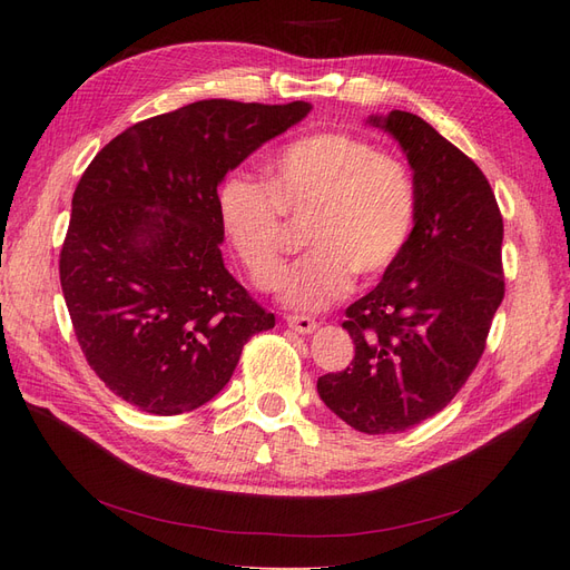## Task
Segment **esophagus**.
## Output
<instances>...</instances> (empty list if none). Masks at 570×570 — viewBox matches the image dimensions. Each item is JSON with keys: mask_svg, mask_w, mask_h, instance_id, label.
Wrapping results in <instances>:
<instances>
[{"mask_svg": "<svg viewBox=\"0 0 570 570\" xmlns=\"http://www.w3.org/2000/svg\"><path fill=\"white\" fill-rule=\"evenodd\" d=\"M285 321H287V325L292 327V331L299 333V335L314 333V331H316V325H318L314 318H308V316H292V314H289Z\"/></svg>", "mask_w": 570, "mask_h": 570, "instance_id": "34e87169", "label": "esophagus"}]
</instances>
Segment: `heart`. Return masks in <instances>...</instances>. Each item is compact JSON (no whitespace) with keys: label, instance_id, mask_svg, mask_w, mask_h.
I'll return each instance as SVG.
<instances>
[{"label":"heart","instance_id":"obj_1","mask_svg":"<svg viewBox=\"0 0 570 570\" xmlns=\"http://www.w3.org/2000/svg\"><path fill=\"white\" fill-rule=\"evenodd\" d=\"M216 209L223 235L258 289L281 283L289 223L304 220L312 247L283 281L285 304L316 312L344 297L354 273L373 281L406 249L419 216L411 168L366 137L308 132L281 147L266 183L233 174L220 183Z\"/></svg>","mask_w":570,"mask_h":570}]
</instances>
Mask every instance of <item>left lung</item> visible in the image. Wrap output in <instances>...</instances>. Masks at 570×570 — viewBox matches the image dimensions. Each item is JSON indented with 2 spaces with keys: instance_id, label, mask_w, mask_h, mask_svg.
Returning a JSON list of instances; mask_svg holds the SVG:
<instances>
[{
  "instance_id": "1",
  "label": "left lung",
  "mask_w": 570,
  "mask_h": 570,
  "mask_svg": "<svg viewBox=\"0 0 570 570\" xmlns=\"http://www.w3.org/2000/svg\"><path fill=\"white\" fill-rule=\"evenodd\" d=\"M371 124L392 132L419 185V216L396 264L347 306L352 364L318 377L325 406L366 435L435 416L485 352L504 299V220L485 174L416 114Z\"/></svg>"
}]
</instances>
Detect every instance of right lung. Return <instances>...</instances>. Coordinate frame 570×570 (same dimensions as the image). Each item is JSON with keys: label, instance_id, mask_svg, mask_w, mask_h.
I'll list each match as a JSON object with an SVG mask.
<instances>
[{"label": "right lung", "instance_id": "1", "mask_svg": "<svg viewBox=\"0 0 570 570\" xmlns=\"http://www.w3.org/2000/svg\"><path fill=\"white\" fill-rule=\"evenodd\" d=\"M306 101L202 99L97 151L73 193L59 278L90 368L154 416L216 396L275 316L223 266V176L308 114Z\"/></svg>", "mask_w": 570, "mask_h": 570}]
</instances>
